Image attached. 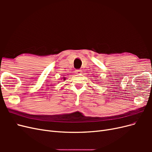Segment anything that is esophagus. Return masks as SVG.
<instances>
[{
  "label": "esophagus",
  "instance_id": "34e87169",
  "mask_svg": "<svg viewBox=\"0 0 152 152\" xmlns=\"http://www.w3.org/2000/svg\"><path fill=\"white\" fill-rule=\"evenodd\" d=\"M82 72V71L80 70H75V73L77 74H80V73Z\"/></svg>",
  "mask_w": 152,
  "mask_h": 152
}]
</instances>
